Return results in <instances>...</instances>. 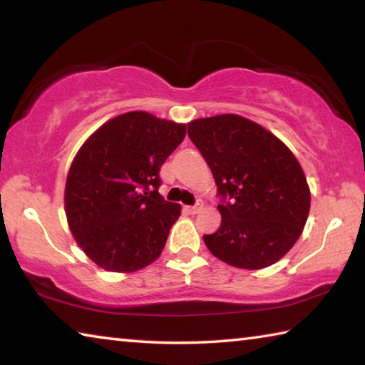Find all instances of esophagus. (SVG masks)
<instances>
[{
    "mask_svg": "<svg viewBox=\"0 0 365 365\" xmlns=\"http://www.w3.org/2000/svg\"><path fill=\"white\" fill-rule=\"evenodd\" d=\"M183 209H185V212H188V214H197V212H200V209H201V205H196V206H185Z\"/></svg>",
    "mask_w": 365,
    "mask_h": 365,
    "instance_id": "esophagus-1",
    "label": "esophagus"
}]
</instances>
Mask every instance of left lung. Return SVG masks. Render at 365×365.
<instances>
[{"instance_id":"8db88e82","label":"left lung","mask_w":365,"mask_h":365,"mask_svg":"<svg viewBox=\"0 0 365 365\" xmlns=\"http://www.w3.org/2000/svg\"><path fill=\"white\" fill-rule=\"evenodd\" d=\"M188 137L211 169L222 224L205 235L215 257L262 269L293 248L306 225L311 193L293 153L259 123L222 114L188 123Z\"/></svg>"}]
</instances>
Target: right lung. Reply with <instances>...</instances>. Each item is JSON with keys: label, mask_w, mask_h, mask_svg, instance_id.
<instances>
[{"label": "right lung", "mask_w": 365, "mask_h": 365, "mask_svg": "<svg viewBox=\"0 0 365 365\" xmlns=\"http://www.w3.org/2000/svg\"><path fill=\"white\" fill-rule=\"evenodd\" d=\"M187 133L183 123L135 110L114 117L80 148L66 182L71 232L91 261L133 272L159 257L177 202L159 195V170Z\"/></svg>", "instance_id": "right-lung-1"}]
</instances>
